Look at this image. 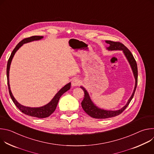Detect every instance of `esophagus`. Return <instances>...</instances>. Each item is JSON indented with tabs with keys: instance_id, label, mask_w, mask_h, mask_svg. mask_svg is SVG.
I'll return each instance as SVG.
<instances>
[{
	"instance_id": "34e87169",
	"label": "esophagus",
	"mask_w": 154,
	"mask_h": 154,
	"mask_svg": "<svg viewBox=\"0 0 154 154\" xmlns=\"http://www.w3.org/2000/svg\"><path fill=\"white\" fill-rule=\"evenodd\" d=\"M80 84V80H79L78 79H74L72 80V83L71 85L72 86H79Z\"/></svg>"
}]
</instances>
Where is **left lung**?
I'll use <instances>...</instances> for the list:
<instances>
[{
	"mask_svg": "<svg viewBox=\"0 0 154 154\" xmlns=\"http://www.w3.org/2000/svg\"><path fill=\"white\" fill-rule=\"evenodd\" d=\"M106 42L107 44H109V46L107 48L108 50H122L123 51L125 57H127L130 66L131 68L132 69L133 72L134 77L135 78V88L133 92L132 95L130 97L129 100H128V102L127 104L121 109H119V110L116 111H107V110H104V109H100L99 108L97 107L91 101L90 96L88 93L87 91L83 87L81 86L80 88L83 90L85 96L84 98L81 103L83 109V110L90 116L91 117L93 118H96V119H105V118H112L115 117L116 116H118L122 113L124 109L127 107V106L129 105L130 101L134 97L137 86V83H138V68H137V64L136 62L135 59L134 58L132 54L131 53V52L127 49V47H125L122 43L118 41H106Z\"/></svg>",
	"mask_w": 154,
	"mask_h": 154,
	"instance_id": "1",
	"label": "left lung"
}]
</instances>
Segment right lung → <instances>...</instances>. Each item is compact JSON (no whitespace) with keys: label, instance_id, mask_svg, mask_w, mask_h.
<instances>
[{"label":"right lung","instance_id":"obj_1","mask_svg":"<svg viewBox=\"0 0 154 154\" xmlns=\"http://www.w3.org/2000/svg\"><path fill=\"white\" fill-rule=\"evenodd\" d=\"M43 37L41 36H30L29 38H24V39L22 40L20 42H19L15 48L13 49V52L11 54V55L8 60L7 63V83H8V90H9V93L10 95V97L15 104V105L20 109V111H21L23 113L33 116V117H36L38 118H45L49 117L51 114H52L54 111L55 110L56 107L57 106L58 102L59 101V99L60 97L65 93L68 90H69L71 88V83H69L68 84L66 85L63 88L57 93V94L54 96L53 99L47 105L39 107V108H31V107H27L25 106L20 105L19 103H18L16 100L14 99L13 97L11 91L10 90V84H9V71H10V64L12 60V58L16 53V52L19 49V48L23 45L24 43H27L28 42H30L32 41L35 40H39L42 39Z\"/></svg>","mask_w":154,"mask_h":154}]
</instances>
